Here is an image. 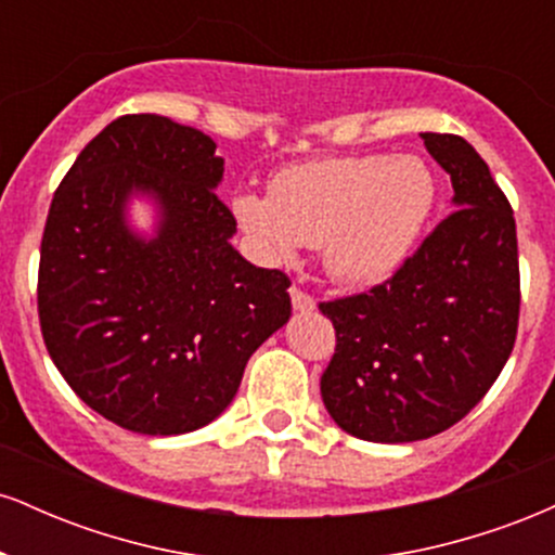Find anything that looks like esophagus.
Here are the masks:
<instances>
[{"instance_id":"esophagus-1","label":"esophagus","mask_w":555,"mask_h":555,"mask_svg":"<svg viewBox=\"0 0 555 555\" xmlns=\"http://www.w3.org/2000/svg\"><path fill=\"white\" fill-rule=\"evenodd\" d=\"M289 295H292V305H295V310H299V313H310V310L315 308V297L308 295L305 289H299L297 284L292 286Z\"/></svg>"}]
</instances>
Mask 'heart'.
<instances>
[{
  "instance_id": "obj_1",
  "label": "heart",
  "mask_w": 555,
  "mask_h": 555,
  "mask_svg": "<svg viewBox=\"0 0 555 555\" xmlns=\"http://www.w3.org/2000/svg\"><path fill=\"white\" fill-rule=\"evenodd\" d=\"M436 203L417 156H334L273 175L269 195L237 193L232 211L266 263L321 247L328 276L347 286L384 282L404 263Z\"/></svg>"
}]
</instances>
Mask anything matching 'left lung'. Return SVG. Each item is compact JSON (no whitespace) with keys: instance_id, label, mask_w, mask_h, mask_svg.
<instances>
[{"instance_id":"left-lung-1","label":"left lung","mask_w":555,"mask_h":555,"mask_svg":"<svg viewBox=\"0 0 555 555\" xmlns=\"http://www.w3.org/2000/svg\"><path fill=\"white\" fill-rule=\"evenodd\" d=\"M454 208L391 279L321 302L336 349L321 397L341 430L410 443L449 430L495 384L519 326L512 203L460 135L423 132Z\"/></svg>"}]
</instances>
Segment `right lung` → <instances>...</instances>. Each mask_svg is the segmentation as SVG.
Masks as SVG:
<instances>
[{
	"label": "right lung",
	"instance_id": "1",
	"mask_svg": "<svg viewBox=\"0 0 555 555\" xmlns=\"http://www.w3.org/2000/svg\"><path fill=\"white\" fill-rule=\"evenodd\" d=\"M224 158L201 130L125 114L95 135L49 208L38 321L56 371L119 428L180 436L237 393L247 360L292 315L289 276L232 247L237 219L216 195ZM163 224L145 243L124 224L130 192Z\"/></svg>",
	"mask_w": 555,
	"mask_h": 555
}]
</instances>
